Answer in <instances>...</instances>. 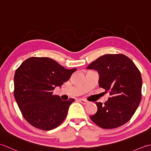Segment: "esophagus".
Listing matches in <instances>:
<instances>
[{"label":"esophagus","instance_id":"obj_1","mask_svg":"<svg viewBox=\"0 0 151 151\" xmlns=\"http://www.w3.org/2000/svg\"><path fill=\"white\" fill-rule=\"evenodd\" d=\"M79 101L81 102V103L83 104H86L88 103V101L84 100V99H79Z\"/></svg>","mask_w":151,"mask_h":151}]
</instances>
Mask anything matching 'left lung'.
Here are the masks:
<instances>
[{"label":"left lung","instance_id":"obj_1","mask_svg":"<svg viewBox=\"0 0 151 151\" xmlns=\"http://www.w3.org/2000/svg\"><path fill=\"white\" fill-rule=\"evenodd\" d=\"M87 69L97 70L99 86L110 96L103 104L96 102L97 111L89 117L91 121L105 129H115L127 123L142 99V78L136 65L124 54H105Z\"/></svg>","mask_w":151,"mask_h":151}]
</instances>
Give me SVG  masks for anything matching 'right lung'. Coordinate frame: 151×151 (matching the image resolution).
<instances>
[{"label": "right lung", "instance_id": "obj_1", "mask_svg": "<svg viewBox=\"0 0 151 151\" xmlns=\"http://www.w3.org/2000/svg\"><path fill=\"white\" fill-rule=\"evenodd\" d=\"M76 69H67L49 58L32 57L14 75V97L22 116L38 129L50 130L65 119L74 99L63 101L53 90L70 78Z\"/></svg>", "mask_w": 151, "mask_h": 151}]
</instances>
